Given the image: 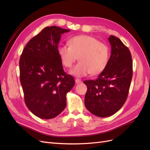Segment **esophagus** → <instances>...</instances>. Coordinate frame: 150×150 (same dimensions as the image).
Wrapping results in <instances>:
<instances>
[{
    "label": "esophagus",
    "mask_w": 150,
    "mask_h": 150,
    "mask_svg": "<svg viewBox=\"0 0 150 150\" xmlns=\"http://www.w3.org/2000/svg\"><path fill=\"white\" fill-rule=\"evenodd\" d=\"M75 82H76L77 84H79V83H82V81H81L80 79L76 78V79H75Z\"/></svg>",
    "instance_id": "34e87169"
}]
</instances>
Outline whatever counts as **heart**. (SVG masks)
<instances>
[{
	"label": "heart",
	"mask_w": 150,
	"mask_h": 150,
	"mask_svg": "<svg viewBox=\"0 0 150 150\" xmlns=\"http://www.w3.org/2000/svg\"><path fill=\"white\" fill-rule=\"evenodd\" d=\"M68 45L58 47L57 52L62 64L67 68L80 61L70 71L76 77H84L91 73L97 75L106 67L110 59V49L107 45L93 36L79 35L68 40Z\"/></svg>",
	"instance_id": "heart-1"
}]
</instances>
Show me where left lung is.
<instances>
[{
	"label": "left lung",
	"instance_id": "obj_1",
	"mask_svg": "<svg viewBox=\"0 0 150 150\" xmlns=\"http://www.w3.org/2000/svg\"><path fill=\"white\" fill-rule=\"evenodd\" d=\"M108 40L111 52L106 67L96 80L84 81L88 87L85 106L93 115L101 117L113 115L123 106L133 76L129 49L114 35Z\"/></svg>",
	"mask_w": 150,
	"mask_h": 150
}]
</instances>
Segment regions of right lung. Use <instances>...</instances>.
Segmentation results:
<instances>
[{"label":"right lung","instance_id":"add662e5","mask_svg":"<svg viewBox=\"0 0 150 150\" xmlns=\"http://www.w3.org/2000/svg\"><path fill=\"white\" fill-rule=\"evenodd\" d=\"M70 30L46 27L27 44L19 61L20 81L29 110L41 119L56 117L66 106V94L74 86L57 52L61 34Z\"/></svg>","mask_w":150,"mask_h":150}]
</instances>
